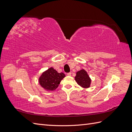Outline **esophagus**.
I'll return each instance as SVG.
<instances>
[{"instance_id": "obj_1", "label": "esophagus", "mask_w": 132, "mask_h": 132, "mask_svg": "<svg viewBox=\"0 0 132 132\" xmlns=\"http://www.w3.org/2000/svg\"><path fill=\"white\" fill-rule=\"evenodd\" d=\"M71 72H69V73H67V75L68 76H71Z\"/></svg>"}]
</instances>
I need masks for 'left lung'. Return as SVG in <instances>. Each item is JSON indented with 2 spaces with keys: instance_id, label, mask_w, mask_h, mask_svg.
Listing matches in <instances>:
<instances>
[{
  "instance_id": "1",
  "label": "left lung",
  "mask_w": 132,
  "mask_h": 132,
  "mask_svg": "<svg viewBox=\"0 0 132 132\" xmlns=\"http://www.w3.org/2000/svg\"><path fill=\"white\" fill-rule=\"evenodd\" d=\"M75 81L78 84L84 88H88L91 84V79L86 71L82 69L77 73V75L75 77Z\"/></svg>"
}]
</instances>
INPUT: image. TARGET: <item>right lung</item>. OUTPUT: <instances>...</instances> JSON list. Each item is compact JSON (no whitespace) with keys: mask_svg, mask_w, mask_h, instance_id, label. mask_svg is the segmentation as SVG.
Returning a JSON list of instances; mask_svg holds the SVG:
<instances>
[{"mask_svg":"<svg viewBox=\"0 0 132 132\" xmlns=\"http://www.w3.org/2000/svg\"><path fill=\"white\" fill-rule=\"evenodd\" d=\"M65 77L64 73H59L53 68H50L42 73L39 79V82L44 89L53 91L58 86L62 80Z\"/></svg>","mask_w":132,"mask_h":132,"instance_id":"right-lung-1","label":"right lung"}]
</instances>
